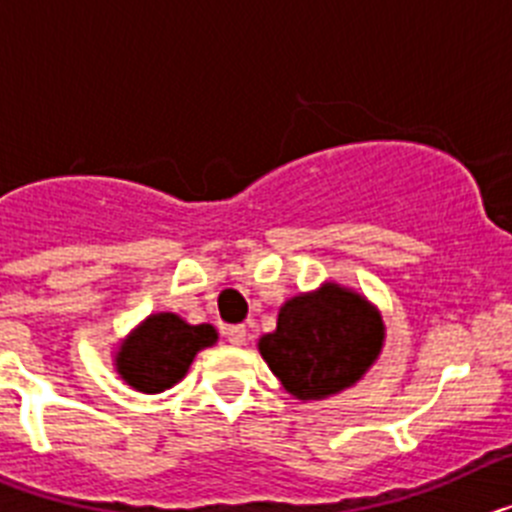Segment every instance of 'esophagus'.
I'll use <instances>...</instances> for the list:
<instances>
[{"mask_svg": "<svg viewBox=\"0 0 512 512\" xmlns=\"http://www.w3.org/2000/svg\"><path fill=\"white\" fill-rule=\"evenodd\" d=\"M223 336L225 341L233 343V346H243L246 343V325H228V328H223Z\"/></svg>", "mask_w": 512, "mask_h": 512, "instance_id": "34e87169", "label": "esophagus"}]
</instances>
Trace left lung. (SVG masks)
<instances>
[{
    "mask_svg": "<svg viewBox=\"0 0 512 512\" xmlns=\"http://www.w3.org/2000/svg\"><path fill=\"white\" fill-rule=\"evenodd\" d=\"M382 338V320L364 297L325 284L284 302L277 330L261 338L259 351L292 395L323 400L359 382Z\"/></svg>",
    "mask_w": 512,
    "mask_h": 512,
    "instance_id": "left-lung-1",
    "label": "left lung"
}]
</instances>
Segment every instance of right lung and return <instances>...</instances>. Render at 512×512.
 <instances>
[{"mask_svg":"<svg viewBox=\"0 0 512 512\" xmlns=\"http://www.w3.org/2000/svg\"><path fill=\"white\" fill-rule=\"evenodd\" d=\"M212 325H189L179 315L158 312L117 351V372L138 392H164L187 374L197 351L212 346Z\"/></svg>","mask_w":512,"mask_h":512,"instance_id":"add662e5","label":"right lung"}]
</instances>
